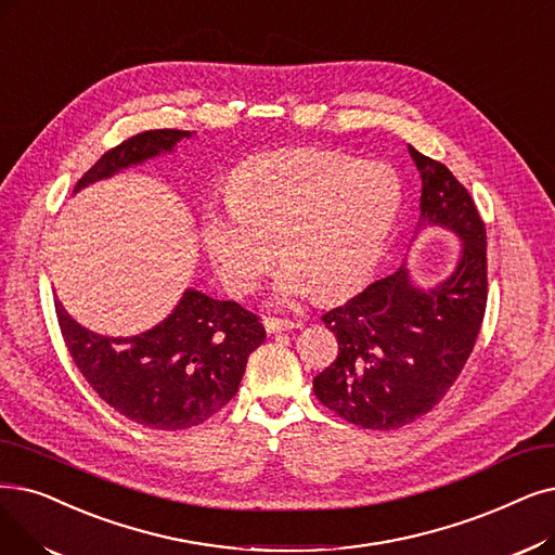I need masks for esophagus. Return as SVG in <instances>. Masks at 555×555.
Here are the masks:
<instances>
[{"label":"esophagus","instance_id":"34e87169","mask_svg":"<svg viewBox=\"0 0 555 555\" xmlns=\"http://www.w3.org/2000/svg\"><path fill=\"white\" fill-rule=\"evenodd\" d=\"M262 326L268 333H279V331H293V328H299L301 324L299 322H293V320H279V318H264L262 320Z\"/></svg>","mask_w":555,"mask_h":555}]
</instances>
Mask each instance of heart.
<instances>
[{
  "instance_id": "1",
  "label": "heart",
  "mask_w": 555,
  "mask_h": 555,
  "mask_svg": "<svg viewBox=\"0 0 555 555\" xmlns=\"http://www.w3.org/2000/svg\"><path fill=\"white\" fill-rule=\"evenodd\" d=\"M399 206V181L380 163L326 150H281L237 167L229 206L206 212L202 235L233 295L256 291L281 254L279 301L312 291L333 299L370 279Z\"/></svg>"
}]
</instances>
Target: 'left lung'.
Here are the masks:
<instances>
[{"label":"left lung","instance_id":"8db88e82","mask_svg":"<svg viewBox=\"0 0 555 555\" xmlns=\"http://www.w3.org/2000/svg\"><path fill=\"white\" fill-rule=\"evenodd\" d=\"M422 177L420 229L442 227L461 240L455 270L433 287L405 262L322 315L337 358L312 378L315 397L343 420L392 430L426 415L461 376L488 304L486 224L447 165L408 144Z\"/></svg>","mask_w":555,"mask_h":555}]
</instances>
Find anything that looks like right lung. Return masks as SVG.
I'll return each instance as SVG.
<instances>
[{
  "label": "right lung",
  "instance_id": "add662e5",
  "mask_svg": "<svg viewBox=\"0 0 555 555\" xmlns=\"http://www.w3.org/2000/svg\"><path fill=\"white\" fill-rule=\"evenodd\" d=\"M190 135L179 129L138 133L94 163L75 192L175 152L177 142ZM56 318L67 351L90 388L119 415L158 430L197 426L218 413L235 397L249 353L264 343V328L254 312L192 287L160 324L131 337L83 328L59 299Z\"/></svg>",
  "mask_w": 555,
  "mask_h": 555
}]
</instances>
